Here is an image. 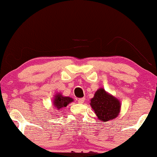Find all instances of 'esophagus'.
Segmentation results:
<instances>
[{"mask_svg": "<svg viewBox=\"0 0 157 157\" xmlns=\"http://www.w3.org/2000/svg\"><path fill=\"white\" fill-rule=\"evenodd\" d=\"M85 100V98H79L78 100V103H83V102H84Z\"/></svg>", "mask_w": 157, "mask_h": 157, "instance_id": "1", "label": "esophagus"}]
</instances>
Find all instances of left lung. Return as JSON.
<instances>
[{"label": "left lung", "mask_w": 157, "mask_h": 157, "mask_svg": "<svg viewBox=\"0 0 157 157\" xmlns=\"http://www.w3.org/2000/svg\"><path fill=\"white\" fill-rule=\"evenodd\" d=\"M91 106L100 121H107L115 119L119 115L121 104L117 98L110 95L104 90L100 89L91 100Z\"/></svg>", "instance_id": "8db88e82"}]
</instances>
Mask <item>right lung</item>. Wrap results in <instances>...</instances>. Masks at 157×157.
<instances>
[{
    "mask_svg": "<svg viewBox=\"0 0 157 157\" xmlns=\"http://www.w3.org/2000/svg\"><path fill=\"white\" fill-rule=\"evenodd\" d=\"M73 100L72 98H69V97H63L61 94H58L55 96V100H54V105H55L56 108L59 110L64 107H66L67 104L73 102Z\"/></svg>",
    "mask_w": 157,
    "mask_h": 157,
    "instance_id": "1",
    "label": "right lung"
}]
</instances>
